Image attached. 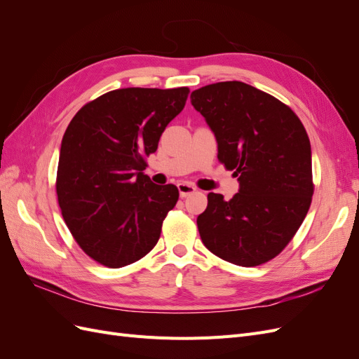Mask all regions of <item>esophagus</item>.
I'll return each mask as SVG.
<instances>
[{"label":"esophagus","mask_w":359,"mask_h":359,"mask_svg":"<svg viewBox=\"0 0 359 359\" xmlns=\"http://www.w3.org/2000/svg\"><path fill=\"white\" fill-rule=\"evenodd\" d=\"M196 187H193L191 184H187V182H180L178 184V191H180V196L181 198H187L190 196V194L196 193Z\"/></svg>","instance_id":"1"}]
</instances>
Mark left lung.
Masks as SVG:
<instances>
[{"label":"left lung","mask_w":359,"mask_h":359,"mask_svg":"<svg viewBox=\"0 0 359 359\" xmlns=\"http://www.w3.org/2000/svg\"><path fill=\"white\" fill-rule=\"evenodd\" d=\"M190 100L215 136L217 158L240 182L231 201L208 194L198 217L201 240L231 264H265L289 244L310 208L306 128L290 107L240 81L202 86Z\"/></svg>","instance_id":"obj_1"}]
</instances>
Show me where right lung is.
<instances>
[{
    "label": "right lung",
    "instance_id": "1",
    "mask_svg": "<svg viewBox=\"0 0 359 359\" xmlns=\"http://www.w3.org/2000/svg\"><path fill=\"white\" fill-rule=\"evenodd\" d=\"M189 88H123L73 116L62 136L58 203L72 235L97 262L121 268L148 255L178 201L173 184L144 173L166 126L186 106Z\"/></svg>",
    "mask_w": 359,
    "mask_h": 359
}]
</instances>
